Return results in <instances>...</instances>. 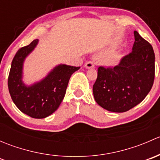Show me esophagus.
I'll return each instance as SVG.
<instances>
[{
  "mask_svg": "<svg viewBox=\"0 0 160 160\" xmlns=\"http://www.w3.org/2000/svg\"><path fill=\"white\" fill-rule=\"evenodd\" d=\"M84 67L86 69H93L94 68V64L92 62H90V61H89V62H87L86 63L84 64Z\"/></svg>",
  "mask_w": 160,
  "mask_h": 160,
  "instance_id": "34e87169",
  "label": "esophagus"
}]
</instances>
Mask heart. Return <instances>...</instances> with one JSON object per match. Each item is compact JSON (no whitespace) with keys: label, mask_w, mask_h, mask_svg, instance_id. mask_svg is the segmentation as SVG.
Segmentation results:
<instances>
[{"label":"heart","mask_w":160,"mask_h":160,"mask_svg":"<svg viewBox=\"0 0 160 160\" xmlns=\"http://www.w3.org/2000/svg\"><path fill=\"white\" fill-rule=\"evenodd\" d=\"M114 49H111L104 53V56H106L105 57H104L102 59V63L104 65L108 66V67H111V66L116 65L119 62V60L121 59L120 56H117V55L111 56V55H112L114 53Z\"/></svg>","instance_id":"heart-1"}]
</instances>
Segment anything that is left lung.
<instances>
[{"mask_svg": "<svg viewBox=\"0 0 160 160\" xmlns=\"http://www.w3.org/2000/svg\"><path fill=\"white\" fill-rule=\"evenodd\" d=\"M132 52L124 56L118 65L100 67L93 86L96 102L112 112H125L141 103L153 85L155 53L152 46L134 31Z\"/></svg>", "mask_w": 160, "mask_h": 160, "instance_id": "8db88e82", "label": "left lung"}]
</instances>
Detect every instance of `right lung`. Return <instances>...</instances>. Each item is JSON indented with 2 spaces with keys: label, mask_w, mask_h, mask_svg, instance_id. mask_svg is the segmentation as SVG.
<instances>
[{
  "label": "right lung",
  "mask_w": 160,
  "mask_h": 160,
  "mask_svg": "<svg viewBox=\"0 0 160 160\" xmlns=\"http://www.w3.org/2000/svg\"><path fill=\"white\" fill-rule=\"evenodd\" d=\"M38 43L35 39L18 49L11 62L8 84L11 99L19 110L33 118H45L57 110L71 75L80 67L59 64L40 81L25 85L22 80L24 62Z\"/></svg>",
  "instance_id": "right-lung-1"
}]
</instances>
